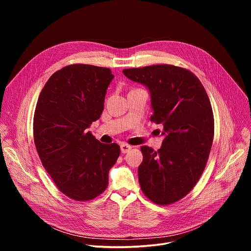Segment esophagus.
I'll return each mask as SVG.
<instances>
[{
  "label": "esophagus",
  "mask_w": 251,
  "mask_h": 251,
  "mask_svg": "<svg viewBox=\"0 0 251 251\" xmlns=\"http://www.w3.org/2000/svg\"><path fill=\"white\" fill-rule=\"evenodd\" d=\"M120 149H121V152L123 154H125V153H128L132 149V146L126 144V143H123V144H121V146H120Z\"/></svg>",
  "instance_id": "esophagus-1"
}]
</instances>
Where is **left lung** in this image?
Masks as SVG:
<instances>
[{"instance_id": "left-lung-1", "label": "left lung", "mask_w": 251, "mask_h": 251, "mask_svg": "<svg viewBox=\"0 0 251 251\" xmlns=\"http://www.w3.org/2000/svg\"><path fill=\"white\" fill-rule=\"evenodd\" d=\"M123 74L148 88L151 121L164 126L158 151L141 147V189L157 204L173 203L192 191L208 159L214 132L208 96L200 79L182 67L150 65L127 68Z\"/></svg>"}]
</instances>
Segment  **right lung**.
Returning a JSON list of instances; mask_svg holds the SVG:
<instances>
[{"label": "right lung", "instance_id": "add662e5", "mask_svg": "<svg viewBox=\"0 0 251 251\" xmlns=\"http://www.w3.org/2000/svg\"><path fill=\"white\" fill-rule=\"evenodd\" d=\"M111 70L68 65L43 88L33 116V139L43 166L58 190L81 201L102 194L120 155L116 143L103 144L87 129L100 118Z\"/></svg>", "mask_w": 251, "mask_h": 251}]
</instances>
